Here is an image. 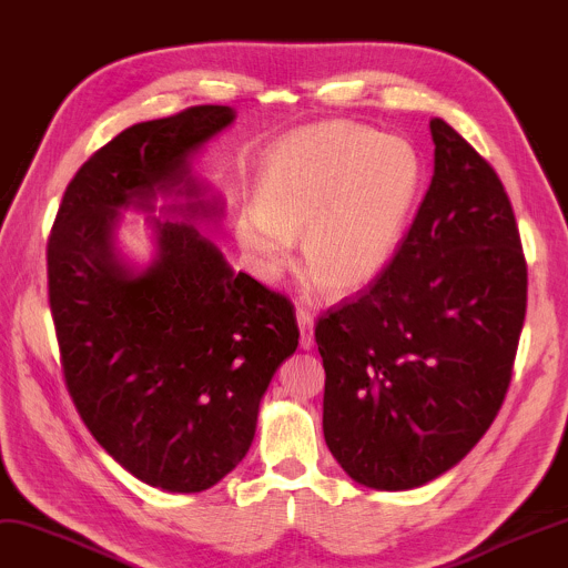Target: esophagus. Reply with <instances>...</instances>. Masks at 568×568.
Instances as JSON below:
<instances>
[{
  "label": "esophagus",
  "instance_id": "esophagus-1",
  "mask_svg": "<svg viewBox=\"0 0 568 568\" xmlns=\"http://www.w3.org/2000/svg\"><path fill=\"white\" fill-rule=\"evenodd\" d=\"M297 326H300V346L310 351L314 346V316L307 310H297Z\"/></svg>",
  "mask_w": 568,
  "mask_h": 568
}]
</instances>
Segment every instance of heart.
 I'll use <instances>...</instances> for the list:
<instances>
[{
	"instance_id": "1",
	"label": "heart",
	"mask_w": 568,
	"mask_h": 568,
	"mask_svg": "<svg viewBox=\"0 0 568 568\" xmlns=\"http://www.w3.org/2000/svg\"><path fill=\"white\" fill-rule=\"evenodd\" d=\"M418 152L402 138L348 121L297 130L263 164L256 207L236 236L263 281L300 263L328 297L371 287L397 254L420 189Z\"/></svg>"
}]
</instances>
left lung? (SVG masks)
<instances>
[{
  "label": "left lung",
  "instance_id": "8db88e82",
  "mask_svg": "<svg viewBox=\"0 0 568 568\" xmlns=\"http://www.w3.org/2000/svg\"><path fill=\"white\" fill-rule=\"evenodd\" d=\"M435 171L379 278L326 310L324 438L348 477L404 491L455 467L513 377L527 263L494 166L433 118Z\"/></svg>",
  "mask_w": 568,
  "mask_h": 568
}]
</instances>
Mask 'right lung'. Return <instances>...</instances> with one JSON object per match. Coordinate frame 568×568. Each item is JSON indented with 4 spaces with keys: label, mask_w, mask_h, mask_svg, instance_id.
<instances>
[{
    "label": "right lung",
    "mask_w": 568,
    "mask_h": 568,
    "mask_svg": "<svg viewBox=\"0 0 568 568\" xmlns=\"http://www.w3.org/2000/svg\"><path fill=\"white\" fill-rule=\"evenodd\" d=\"M234 121L230 105H191L103 144L64 189L48 236V300L60 365L84 426L118 465L164 491L195 494L242 463L263 392L297 348L295 307L234 273L191 222L152 220L160 254L133 271L118 258V207L152 210L201 186L189 154Z\"/></svg>",
    "instance_id": "add662e5"
}]
</instances>
